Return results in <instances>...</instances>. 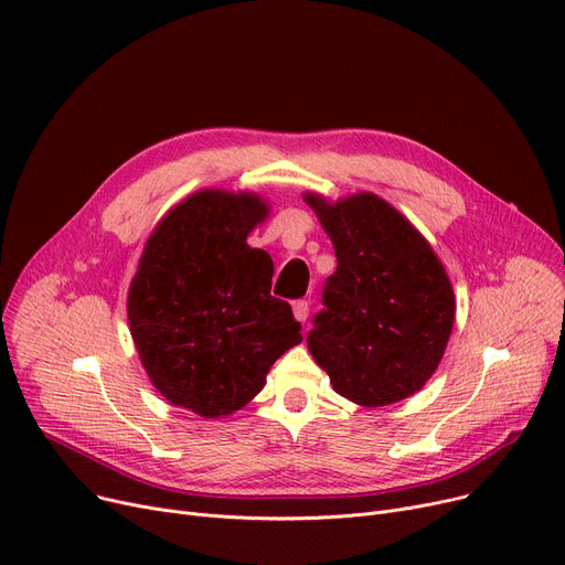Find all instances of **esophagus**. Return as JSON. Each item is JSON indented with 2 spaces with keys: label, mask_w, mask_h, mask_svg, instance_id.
<instances>
[{
  "label": "esophagus",
  "mask_w": 565,
  "mask_h": 565,
  "mask_svg": "<svg viewBox=\"0 0 565 565\" xmlns=\"http://www.w3.org/2000/svg\"><path fill=\"white\" fill-rule=\"evenodd\" d=\"M292 316H295V320H300V322H307V318H309V302L307 300H298L292 305Z\"/></svg>",
  "instance_id": "34e87169"
}]
</instances>
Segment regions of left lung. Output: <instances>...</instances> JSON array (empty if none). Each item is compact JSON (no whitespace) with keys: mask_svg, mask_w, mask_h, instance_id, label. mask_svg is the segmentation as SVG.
<instances>
[{"mask_svg":"<svg viewBox=\"0 0 565 565\" xmlns=\"http://www.w3.org/2000/svg\"><path fill=\"white\" fill-rule=\"evenodd\" d=\"M337 252L307 337L332 390L362 407L417 394L447 350L456 298L426 237L373 192L339 201L307 192Z\"/></svg>","mask_w":565,"mask_h":565,"instance_id":"1","label":"left lung"}]
</instances>
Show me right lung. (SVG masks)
<instances>
[{
	"label": "right lung",
	"mask_w": 565,
	"mask_h": 565,
	"mask_svg": "<svg viewBox=\"0 0 565 565\" xmlns=\"http://www.w3.org/2000/svg\"><path fill=\"white\" fill-rule=\"evenodd\" d=\"M270 215L254 192L199 190L158 222L128 290V322L148 380L175 407L228 417L302 343L275 265L247 235Z\"/></svg>",
	"instance_id": "right-lung-1"
}]
</instances>
